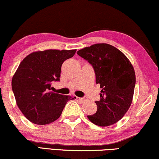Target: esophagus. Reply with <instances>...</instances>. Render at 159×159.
<instances>
[{
    "label": "esophagus",
    "mask_w": 159,
    "mask_h": 159,
    "mask_svg": "<svg viewBox=\"0 0 159 159\" xmlns=\"http://www.w3.org/2000/svg\"><path fill=\"white\" fill-rule=\"evenodd\" d=\"M77 99H79V100H80V102H85L86 101V98H80V97H77Z\"/></svg>",
    "instance_id": "34e87169"
}]
</instances>
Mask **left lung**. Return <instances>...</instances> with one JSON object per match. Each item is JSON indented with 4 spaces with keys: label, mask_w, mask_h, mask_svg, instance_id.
Returning <instances> with one entry per match:
<instances>
[{
    "label": "left lung",
    "mask_w": 159,
    "mask_h": 159,
    "mask_svg": "<svg viewBox=\"0 0 159 159\" xmlns=\"http://www.w3.org/2000/svg\"><path fill=\"white\" fill-rule=\"evenodd\" d=\"M77 54L94 69L96 83L102 89L97 111L87 116L92 123L106 127L117 122L130 107L135 86L133 65L121 51L99 43L79 50Z\"/></svg>",
    "instance_id": "left-lung-1"
}]
</instances>
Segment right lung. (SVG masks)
<instances>
[{
	"label": "right lung",
	"mask_w": 159,
	"mask_h": 159,
	"mask_svg": "<svg viewBox=\"0 0 159 159\" xmlns=\"http://www.w3.org/2000/svg\"><path fill=\"white\" fill-rule=\"evenodd\" d=\"M76 50H48L28 55L18 67L11 81L17 106L27 120L37 125H48L61 115L66 103L74 99L50 91L59 81L61 66Z\"/></svg>",
	"instance_id": "right-lung-1"
}]
</instances>
